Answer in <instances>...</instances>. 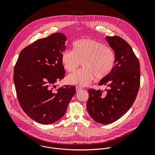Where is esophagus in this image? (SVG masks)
<instances>
[{"label": "esophagus", "mask_w": 155, "mask_h": 155, "mask_svg": "<svg viewBox=\"0 0 155 155\" xmlns=\"http://www.w3.org/2000/svg\"><path fill=\"white\" fill-rule=\"evenodd\" d=\"M82 89V88L81 87H80V86H77L76 87V91H77V92H79V91H81Z\"/></svg>", "instance_id": "34e87169"}]
</instances>
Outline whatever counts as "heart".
Returning a JSON list of instances; mask_svg holds the SVG:
<instances>
[{
  "mask_svg": "<svg viewBox=\"0 0 155 155\" xmlns=\"http://www.w3.org/2000/svg\"><path fill=\"white\" fill-rule=\"evenodd\" d=\"M73 50H66L61 61L68 71H75L83 63L84 68L70 74V83L87 86L95 77L101 79L107 76L114 63V54L110 48L94 39H81L73 44Z\"/></svg>",
  "mask_w": 155,
  "mask_h": 155,
  "instance_id": "obj_1",
  "label": "heart"
}]
</instances>
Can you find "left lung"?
Segmentation results:
<instances>
[{
	"instance_id": "left-lung-1",
	"label": "left lung",
	"mask_w": 155,
	"mask_h": 155,
	"mask_svg": "<svg viewBox=\"0 0 155 155\" xmlns=\"http://www.w3.org/2000/svg\"><path fill=\"white\" fill-rule=\"evenodd\" d=\"M114 52L115 65L110 73L100 80L106 94L100 89H88L87 109L90 116L101 124H109L120 118L133 106L140 83V66L133 49L118 36H106Z\"/></svg>"
}]
</instances>
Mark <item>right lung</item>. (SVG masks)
<instances>
[{
    "label": "right lung",
    "mask_w": 155,
    "mask_h": 155,
    "mask_svg": "<svg viewBox=\"0 0 155 155\" xmlns=\"http://www.w3.org/2000/svg\"><path fill=\"white\" fill-rule=\"evenodd\" d=\"M67 38L56 33L24 48L14 67V82L23 111L33 120L48 125L61 119L76 93L74 86L56 88L64 78L61 55ZM58 87V86H57Z\"/></svg>",
    "instance_id": "1"
}]
</instances>
